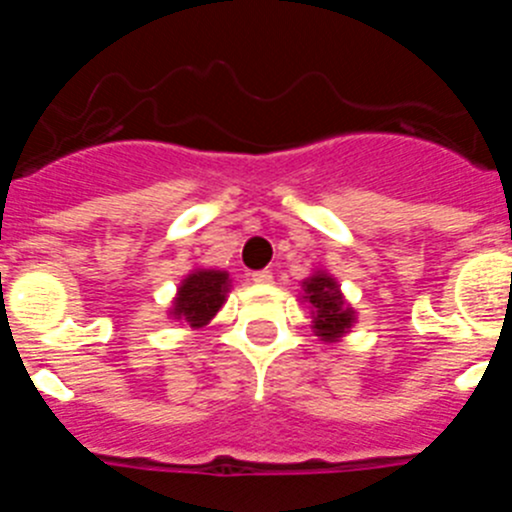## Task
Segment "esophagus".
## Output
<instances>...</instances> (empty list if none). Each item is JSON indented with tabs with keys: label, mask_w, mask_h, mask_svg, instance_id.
Instances as JSON below:
<instances>
[{
	"label": "esophagus",
	"mask_w": 512,
	"mask_h": 512,
	"mask_svg": "<svg viewBox=\"0 0 512 512\" xmlns=\"http://www.w3.org/2000/svg\"><path fill=\"white\" fill-rule=\"evenodd\" d=\"M251 279H253V282H256V284H271V279H274V277H271V271H269V269H261V271H253Z\"/></svg>",
	"instance_id": "esophagus-1"
}]
</instances>
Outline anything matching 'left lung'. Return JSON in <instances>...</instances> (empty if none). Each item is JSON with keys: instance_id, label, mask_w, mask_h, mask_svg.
<instances>
[{"instance_id": "8db88e82", "label": "left lung", "mask_w": 512, "mask_h": 512, "mask_svg": "<svg viewBox=\"0 0 512 512\" xmlns=\"http://www.w3.org/2000/svg\"><path fill=\"white\" fill-rule=\"evenodd\" d=\"M305 295L302 300L310 302L312 307V328L320 341L336 343L346 336L351 325L356 323L354 307H348L343 300L338 282L325 271H315L312 277L302 282Z\"/></svg>"}]
</instances>
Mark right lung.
<instances>
[{
  "label": "right lung",
  "instance_id": "1",
  "mask_svg": "<svg viewBox=\"0 0 512 512\" xmlns=\"http://www.w3.org/2000/svg\"><path fill=\"white\" fill-rule=\"evenodd\" d=\"M230 277L220 269H194L179 284L174 297V307L169 315L174 320H184L192 328H202L215 318V312L225 305Z\"/></svg>",
  "mask_w": 512,
  "mask_h": 512
}]
</instances>
